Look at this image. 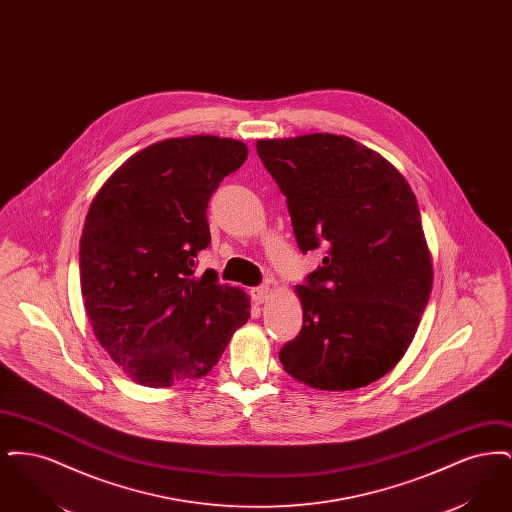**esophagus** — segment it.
Masks as SVG:
<instances>
[{
	"instance_id": "obj_1",
	"label": "esophagus",
	"mask_w": 512,
	"mask_h": 512,
	"mask_svg": "<svg viewBox=\"0 0 512 512\" xmlns=\"http://www.w3.org/2000/svg\"><path fill=\"white\" fill-rule=\"evenodd\" d=\"M268 295H270V288H268V286H259V288H253V290H251L253 301L259 303V305L267 301Z\"/></svg>"
}]
</instances>
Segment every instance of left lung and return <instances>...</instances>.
<instances>
[{
  "label": "left lung",
  "instance_id": "8db88e82",
  "mask_svg": "<svg viewBox=\"0 0 512 512\" xmlns=\"http://www.w3.org/2000/svg\"><path fill=\"white\" fill-rule=\"evenodd\" d=\"M286 195L303 253L322 267L295 292L303 326L280 349L284 370L318 390H357L388 374L411 345L434 272L405 176L376 151L336 134L259 140Z\"/></svg>",
  "mask_w": 512,
  "mask_h": 512
}]
</instances>
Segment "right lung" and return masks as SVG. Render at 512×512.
<instances>
[{
  "label": "right lung",
  "mask_w": 512,
  "mask_h": 512,
  "mask_svg": "<svg viewBox=\"0 0 512 512\" xmlns=\"http://www.w3.org/2000/svg\"><path fill=\"white\" fill-rule=\"evenodd\" d=\"M247 146L217 136L157 142L101 186L80 238V288L109 357L134 382L169 388L205 376L249 318L244 290L195 276L211 244L207 203Z\"/></svg>",
  "instance_id": "1"
}]
</instances>
